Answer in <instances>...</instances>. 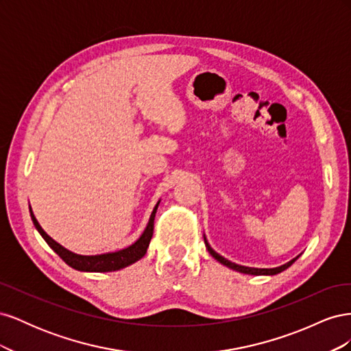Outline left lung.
Here are the masks:
<instances>
[{
    "label": "left lung",
    "mask_w": 351,
    "mask_h": 351,
    "mask_svg": "<svg viewBox=\"0 0 351 351\" xmlns=\"http://www.w3.org/2000/svg\"><path fill=\"white\" fill-rule=\"evenodd\" d=\"M205 244H206L208 252H209V253L212 254V256H214L219 263L226 265V267H228V268H231V269H234V271H239V272H243V274H250V275H275V274H280V272H282L284 269L291 267V265L294 263V261H295L297 258H299V256H297V258L291 259L290 262H287L285 265H281V267H278V268H249V267H241V265L232 263V262L227 261L226 258H222L221 254H218L214 249H212V247L209 246V243L206 241V239H205Z\"/></svg>",
    "instance_id": "1"
}]
</instances>
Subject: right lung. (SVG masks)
I'll return each mask as SVG.
<instances>
[{
	"instance_id": "obj_1",
	"label": "right lung",
	"mask_w": 351,
	"mask_h": 351,
	"mask_svg": "<svg viewBox=\"0 0 351 351\" xmlns=\"http://www.w3.org/2000/svg\"><path fill=\"white\" fill-rule=\"evenodd\" d=\"M158 205H159V202L152 210V215L149 218V222H147L143 234L141 236L139 240L133 243L132 246L125 247L123 250H119V252L95 254V256H83V254H76V253L64 249L61 244H58L56 240H52L47 234V232L42 230V227L39 226V222L36 221L32 209H30V217H32V221H34L36 230L39 231V234L44 237V240L48 243V246L54 250L58 256L69 265V267L77 269V271H84V272H112V271H119L121 268L129 267V265L137 262L145 256V253H146L147 247H149V243H151V239L154 234V219H155Z\"/></svg>"
}]
</instances>
